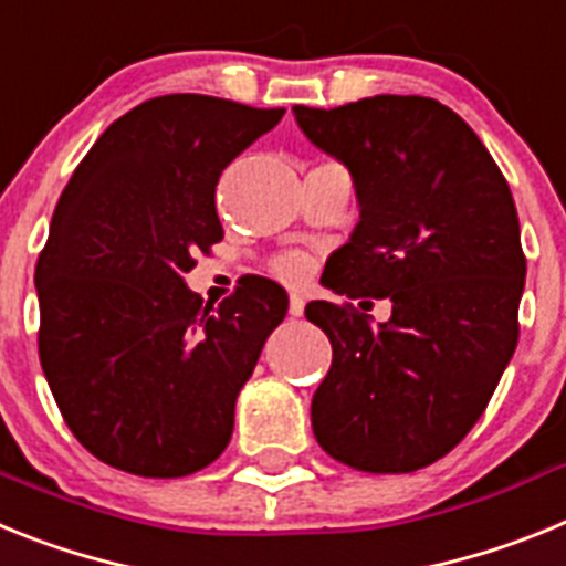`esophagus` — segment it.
Instances as JSON below:
<instances>
[{
    "label": "esophagus",
    "instance_id": "obj_1",
    "mask_svg": "<svg viewBox=\"0 0 566 566\" xmlns=\"http://www.w3.org/2000/svg\"><path fill=\"white\" fill-rule=\"evenodd\" d=\"M303 312H306V300L300 297V294H292V297H289V314H292V317H303Z\"/></svg>",
    "mask_w": 566,
    "mask_h": 566
}]
</instances>
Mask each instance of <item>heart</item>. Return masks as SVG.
I'll use <instances>...</instances> for the list:
<instances>
[{
	"label": "heart",
	"instance_id": "1",
	"mask_svg": "<svg viewBox=\"0 0 566 566\" xmlns=\"http://www.w3.org/2000/svg\"><path fill=\"white\" fill-rule=\"evenodd\" d=\"M272 266L277 272V277L289 280V283H300V280H306L308 272H312V260L303 252H286L274 258Z\"/></svg>",
	"mask_w": 566,
	"mask_h": 566
}]
</instances>
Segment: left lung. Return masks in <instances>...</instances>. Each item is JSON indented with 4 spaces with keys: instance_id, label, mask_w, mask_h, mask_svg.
Wrapping results in <instances>:
<instances>
[{
    "instance_id": "left-lung-1",
    "label": "left lung",
    "mask_w": 566,
    "mask_h": 566,
    "mask_svg": "<svg viewBox=\"0 0 566 566\" xmlns=\"http://www.w3.org/2000/svg\"><path fill=\"white\" fill-rule=\"evenodd\" d=\"M300 129L348 167L359 223L326 286L391 300V319L314 300L332 339L312 399L319 448L365 473H411L476 424L518 343L527 260L513 195L479 135L437 98L374 96L294 107Z\"/></svg>"
}]
</instances>
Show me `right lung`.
Segmentation results:
<instances>
[{
  "instance_id": "right-lung-1",
  "label": "right lung",
  "mask_w": 566,
  "mask_h": 566,
  "mask_svg": "<svg viewBox=\"0 0 566 566\" xmlns=\"http://www.w3.org/2000/svg\"><path fill=\"white\" fill-rule=\"evenodd\" d=\"M283 113L149 98L104 129L59 198L36 263L39 359L73 437L109 468L189 476L232 439L234 399L289 297L252 274L212 308L184 274L223 240L221 172Z\"/></svg>"
}]
</instances>
